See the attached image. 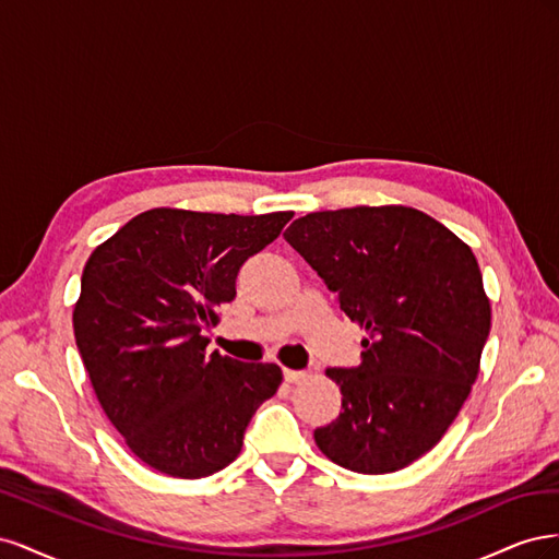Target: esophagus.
<instances>
[{
    "instance_id": "34e87169",
    "label": "esophagus",
    "mask_w": 559,
    "mask_h": 559,
    "mask_svg": "<svg viewBox=\"0 0 559 559\" xmlns=\"http://www.w3.org/2000/svg\"><path fill=\"white\" fill-rule=\"evenodd\" d=\"M284 380L289 382V384H294V382H302V380H308V373H306V370H292V368H284Z\"/></svg>"
}]
</instances>
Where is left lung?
<instances>
[{
    "label": "left lung",
    "instance_id": "1",
    "mask_svg": "<svg viewBox=\"0 0 559 559\" xmlns=\"http://www.w3.org/2000/svg\"><path fill=\"white\" fill-rule=\"evenodd\" d=\"M366 331L357 368H329L343 413L314 431L337 466L401 471L450 429L480 373L492 308L471 247L429 214L345 207L284 233Z\"/></svg>",
    "mask_w": 559,
    "mask_h": 559
}]
</instances>
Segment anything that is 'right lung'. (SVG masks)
Listing matches in <instances>:
<instances>
[{
    "label": "right lung",
    "instance_id": "1",
    "mask_svg": "<svg viewBox=\"0 0 559 559\" xmlns=\"http://www.w3.org/2000/svg\"><path fill=\"white\" fill-rule=\"evenodd\" d=\"M292 216L156 207L86 261L72 314L76 347L105 415L154 471L198 480L226 468L251 415L280 389L277 364L207 354L205 329L235 298L240 265Z\"/></svg>",
    "mask_w": 559,
    "mask_h": 559
}]
</instances>
